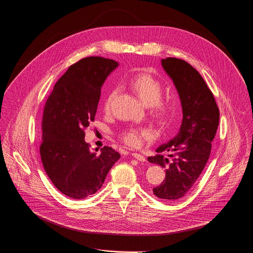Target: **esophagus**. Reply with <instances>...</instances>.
Instances as JSON below:
<instances>
[{
    "label": "esophagus",
    "mask_w": 253,
    "mask_h": 253,
    "mask_svg": "<svg viewBox=\"0 0 253 253\" xmlns=\"http://www.w3.org/2000/svg\"><path fill=\"white\" fill-rule=\"evenodd\" d=\"M132 156H133L135 159H137L138 161H141V162H145V161H146L145 157H144L143 155H141V154H138V153H133V154H132Z\"/></svg>",
    "instance_id": "esophagus-1"
}]
</instances>
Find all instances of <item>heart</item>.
Instances as JSON below:
<instances>
[{
	"mask_svg": "<svg viewBox=\"0 0 253 253\" xmlns=\"http://www.w3.org/2000/svg\"><path fill=\"white\" fill-rule=\"evenodd\" d=\"M130 86L135 91L139 99L146 105L151 107L153 115L161 120L166 119L174 110V104L169 100L162 99L164 89L162 83L147 73H141L134 76L130 80ZM116 95V90H112L104 101V110L108 112L112 100ZM152 133L148 129L128 128L124 130L120 137L122 141L133 148H138L142 145L143 141L150 138Z\"/></svg>",
	"mask_w": 253,
	"mask_h": 253,
	"instance_id": "1",
	"label": "heart"
}]
</instances>
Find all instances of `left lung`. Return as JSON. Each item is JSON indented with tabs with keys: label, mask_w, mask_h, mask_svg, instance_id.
I'll use <instances>...</instances> for the list:
<instances>
[{
	"label": "left lung",
	"mask_w": 253,
	"mask_h": 253,
	"mask_svg": "<svg viewBox=\"0 0 253 253\" xmlns=\"http://www.w3.org/2000/svg\"><path fill=\"white\" fill-rule=\"evenodd\" d=\"M162 66L179 93L183 121L177 136L158 147V154L148 157V161L166 171L162 184L153 189L154 195L172 202L188 194L207 165L218 127L219 110L206 81L190 63L167 57L162 59ZM163 151L169 152V158H165Z\"/></svg>",
	"instance_id": "obj_1"
}]
</instances>
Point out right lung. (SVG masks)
Wrapping results in <instances>:
<instances>
[{
	"instance_id": "obj_1",
	"label": "right lung",
	"mask_w": 253,
	"mask_h": 253,
	"mask_svg": "<svg viewBox=\"0 0 253 253\" xmlns=\"http://www.w3.org/2000/svg\"><path fill=\"white\" fill-rule=\"evenodd\" d=\"M117 66V61L100 56L80 59L58 79L45 102L42 162L55 188L71 199L95 194L120 158L107 146L100 154L91 152L84 141V130L95 118L101 87Z\"/></svg>"
}]
</instances>
